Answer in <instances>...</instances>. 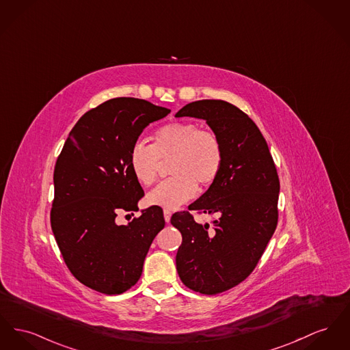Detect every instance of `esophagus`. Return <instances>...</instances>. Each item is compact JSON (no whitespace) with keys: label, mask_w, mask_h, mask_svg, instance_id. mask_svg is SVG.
Here are the masks:
<instances>
[{"label":"esophagus","mask_w":350,"mask_h":350,"mask_svg":"<svg viewBox=\"0 0 350 350\" xmlns=\"http://www.w3.org/2000/svg\"><path fill=\"white\" fill-rule=\"evenodd\" d=\"M165 222H170L172 218V211L170 210H164Z\"/></svg>","instance_id":"obj_1"}]
</instances>
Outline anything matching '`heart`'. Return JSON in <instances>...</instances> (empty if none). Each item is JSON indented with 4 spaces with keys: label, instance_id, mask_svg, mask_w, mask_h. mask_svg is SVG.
<instances>
[{
    "label": "heart",
    "instance_id": "heart-1",
    "mask_svg": "<svg viewBox=\"0 0 350 350\" xmlns=\"http://www.w3.org/2000/svg\"><path fill=\"white\" fill-rule=\"evenodd\" d=\"M169 160L173 177L148 194L150 205L165 210L177 208L193 198L198 184L208 186L215 181L224 163V149L214 132L200 129L196 123L178 122L156 129L150 146L137 142L128 153L131 173L144 186L157 180L160 161Z\"/></svg>",
    "mask_w": 350,
    "mask_h": 350
}]
</instances>
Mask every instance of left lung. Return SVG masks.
<instances>
[{"label": "left lung", "instance_id": "8db88e82", "mask_svg": "<svg viewBox=\"0 0 350 350\" xmlns=\"http://www.w3.org/2000/svg\"><path fill=\"white\" fill-rule=\"evenodd\" d=\"M202 119L218 136L224 163L215 181L189 210L215 215L213 227L187 213L170 222L183 234L176 266L186 287L215 295L243 282L278 225L279 177L267 143L243 111L224 100L186 104L176 118Z\"/></svg>", "mask_w": 350, "mask_h": 350}]
</instances>
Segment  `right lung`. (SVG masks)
<instances>
[{
	"instance_id": "add662e5",
	"label": "right lung",
	"mask_w": 350,
	"mask_h": 350,
	"mask_svg": "<svg viewBox=\"0 0 350 350\" xmlns=\"http://www.w3.org/2000/svg\"><path fill=\"white\" fill-rule=\"evenodd\" d=\"M170 109L136 98H115L74 125L54 169L51 228L71 273L84 286L119 295L142 276L145 256L164 228L161 207L150 206L126 225L119 210L139 211L144 190L128 153L145 126Z\"/></svg>"
}]
</instances>
